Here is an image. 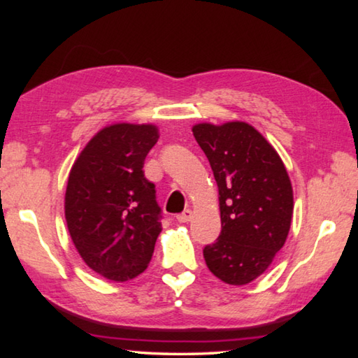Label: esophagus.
<instances>
[{
  "mask_svg": "<svg viewBox=\"0 0 358 358\" xmlns=\"http://www.w3.org/2000/svg\"><path fill=\"white\" fill-rule=\"evenodd\" d=\"M191 210H185L183 213H180L178 216H177V220H178V222H187L191 220Z\"/></svg>",
  "mask_w": 358,
  "mask_h": 358,
  "instance_id": "34e87169",
  "label": "esophagus"
}]
</instances>
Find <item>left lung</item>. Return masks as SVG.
Returning <instances> with one entry per match:
<instances>
[{
  "instance_id": "obj_1",
  "label": "left lung",
  "mask_w": 358,
  "mask_h": 358,
  "mask_svg": "<svg viewBox=\"0 0 358 358\" xmlns=\"http://www.w3.org/2000/svg\"><path fill=\"white\" fill-rule=\"evenodd\" d=\"M220 189L221 234L203 248L211 273L241 286L256 280L287 238L294 211L289 175L275 148L252 128L232 121L192 128Z\"/></svg>"
}]
</instances>
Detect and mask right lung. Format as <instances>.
I'll return each instance as SVG.
<instances>
[{
	"label": "right lung",
	"mask_w": 358,
	"mask_h": 358,
	"mask_svg": "<svg viewBox=\"0 0 358 358\" xmlns=\"http://www.w3.org/2000/svg\"><path fill=\"white\" fill-rule=\"evenodd\" d=\"M157 138L151 124L108 126L69 173L64 211L71 238L85 264L110 281L138 276L153 256L162 210L143 162Z\"/></svg>",
	"instance_id": "add662e5"
}]
</instances>
